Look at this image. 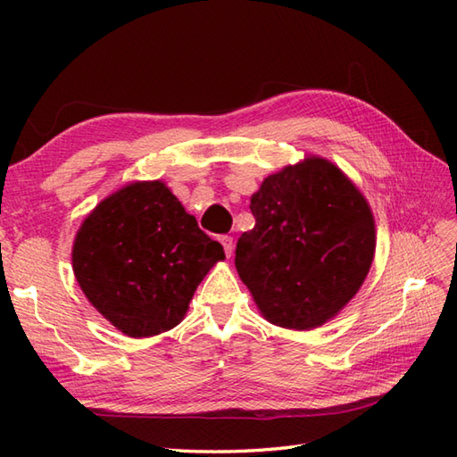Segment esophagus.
I'll return each mask as SVG.
<instances>
[{
  "instance_id": "1",
  "label": "esophagus",
  "mask_w": 457,
  "mask_h": 457,
  "mask_svg": "<svg viewBox=\"0 0 457 457\" xmlns=\"http://www.w3.org/2000/svg\"><path fill=\"white\" fill-rule=\"evenodd\" d=\"M220 241H221V245H223V251H226V255L231 257V253H234V237H231V236H221Z\"/></svg>"
}]
</instances>
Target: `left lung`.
<instances>
[{
	"label": "left lung",
	"mask_w": 457,
	"mask_h": 457,
	"mask_svg": "<svg viewBox=\"0 0 457 457\" xmlns=\"http://www.w3.org/2000/svg\"><path fill=\"white\" fill-rule=\"evenodd\" d=\"M255 228L236 269L270 324L312 329L355 296L375 253V220L336 164L308 157L270 174L251 196Z\"/></svg>",
	"instance_id": "1"
}]
</instances>
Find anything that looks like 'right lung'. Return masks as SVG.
<instances>
[{"label":"right lung","mask_w":457,"mask_h":457,"mask_svg":"<svg viewBox=\"0 0 457 457\" xmlns=\"http://www.w3.org/2000/svg\"><path fill=\"white\" fill-rule=\"evenodd\" d=\"M223 247L161 180L133 182L100 202L79 229L72 269L86 298L129 337L177 326Z\"/></svg>","instance_id":"right-lung-1"}]
</instances>
